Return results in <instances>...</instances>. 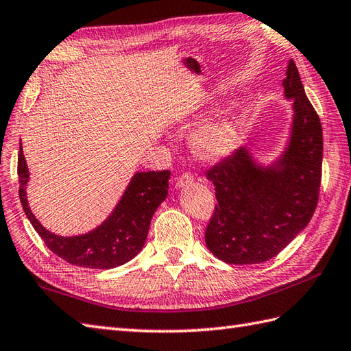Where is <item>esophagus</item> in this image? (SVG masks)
I'll use <instances>...</instances> for the list:
<instances>
[{
  "label": "esophagus",
  "instance_id": "esophagus-1",
  "mask_svg": "<svg viewBox=\"0 0 351 351\" xmlns=\"http://www.w3.org/2000/svg\"><path fill=\"white\" fill-rule=\"evenodd\" d=\"M192 182H193V176L191 173H183L182 176L177 177L176 186L177 188H184V186L192 184Z\"/></svg>",
  "mask_w": 351,
  "mask_h": 351
}]
</instances>
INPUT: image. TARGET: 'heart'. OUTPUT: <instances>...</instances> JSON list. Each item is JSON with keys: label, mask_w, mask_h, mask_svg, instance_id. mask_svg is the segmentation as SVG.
<instances>
[{"label": "heart", "mask_w": 351, "mask_h": 351, "mask_svg": "<svg viewBox=\"0 0 351 351\" xmlns=\"http://www.w3.org/2000/svg\"><path fill=\"white\" fill-rule=\"evenodd\" d=\"M240 138V120L234 114H222L206 121L193 132L192 150L202 160H216L227 156Z\"/></svg>", "instance_id": "heart-1"}]
</instances>
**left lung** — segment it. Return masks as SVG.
<instances>
[{
    "label": "left lung",
    "mask_w": 351,
    "mask_h": 351,
    "mask_svg": "<svg viewBox=\"0 0 351 351\" xmlns=\"http://www.w3.org/2000/svg\"><path fill=\"white\" fill-rule=\"evenodd\" d=\"M282 85L285 97L293 100V123L278 160L258 165L241 147L207 171L217 206L207 225L206 245L228 264L274 258L305 230L315 212L322 182V123L293 60Z\"/></svg>",
    "instance_id": "1"
}]
</instances>
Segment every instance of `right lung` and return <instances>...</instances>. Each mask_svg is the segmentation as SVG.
<instances>
[{
  "instance_id": "right-lung-1",
  "label": "right lung",
  "mask_w": 351,
  "mask_h": 351,
  "mask_svg": "<svg viewBox=\"0 0 351 351\" xmlns=\"http://www.w3.org/2000/svg\"><path fill=\"white\" fill-rule=\"evenodd\" d=\"M169 174V171L136 173L108 219L85 234L63 237L46 230L31 212L25 192L29 174L22 143L19 144L18 176L23 212L53 254L80 267L114 269L139 254L156 208L168 195Z\"/></svg>"
}]
</instances>
